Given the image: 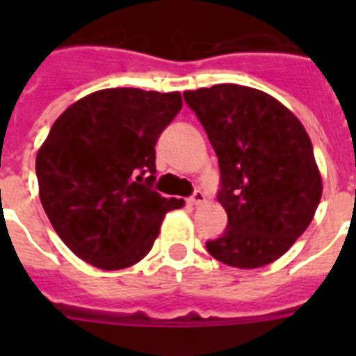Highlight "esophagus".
<instances>
[{
	"label": "esophagus",
	"mask_w": 356,
	"mask_h": 356,
	"mask_svg": "<svg viewBox=\"0 0 356 356\" xmlns=\"http://www.w3.org/2000/svg\"><path fill=\"white\" fill-rule=\"evenodd\" d=\"M188 201L192 203V205H201V203H205V192L203 190H194V194L190 195Z\"/></svg>",
	"instance_id": "1"
}]
</instances>
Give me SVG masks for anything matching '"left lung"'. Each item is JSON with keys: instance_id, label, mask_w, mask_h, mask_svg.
I'll return each mask as SVG.
<instances>
[{"instance_id": "8db88e82", "label": "left lung", "mask_w": 356, "mask_h": 356, "mask_svg": "<svg viewBox=\"0 0 356 356\" xmlns=\"http://www.w3.org/2000/svg\"><path fill=\"white\" fill-rule=\"evenodd\" d=\"M220 164L218 201L227 227L207 242L216 260L260 268L307 231L321 200L309 134L275 97L240 85L184 92Z\"/></svg>"}]
</instances>
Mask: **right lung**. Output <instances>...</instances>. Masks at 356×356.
I'll use <instances>...</instances> for the list:
<instances>
[{
	"label": "right lung",
	"instance_id": "right-lung-1",
	"mask_svg": "<svg viewBox=\"0 0 356 356\" xmlns=\"http://www.w3.org/2000/svg\"><path fill=\"white\" fill-rule=\"evenodd\" d=\"M183 107L179 92L107 88L68 107L36 155L40 201L79 259L102 270L136 264L153 248L168 211L155 144Z\"/></svg>",
	"mask_w": 356,
	"mask_h": 356
}]
</instances>
